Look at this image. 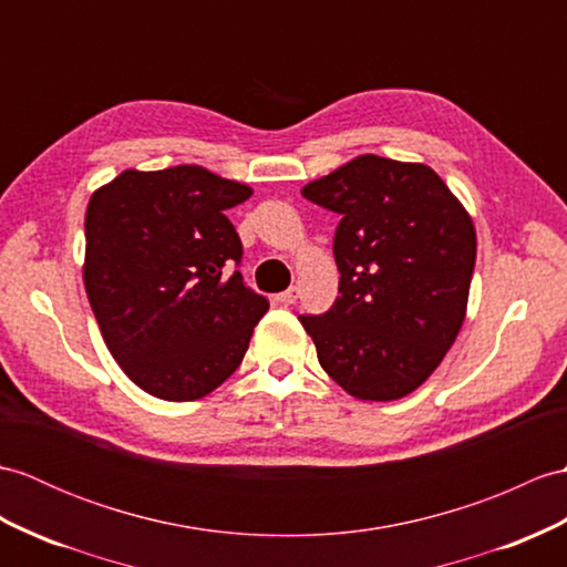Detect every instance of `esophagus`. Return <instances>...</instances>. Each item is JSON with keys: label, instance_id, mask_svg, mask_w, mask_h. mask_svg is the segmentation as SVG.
I'll list each match as a JSON object with an SVG mask.
<instances>
[{"label": "esophagus", "instance_id": "obj_1", "mask_svg": "<svg viewBox=\"0 0 567 567\" xmlns=\"http://www.w3.org/2000/svg\"><path fill=\"white\" fill-rule=\"evenodd\" d=\"M297 299H299V287H297V285H292L289 289H285L282 295H278V301H282L285 307H292Z\"/></svg>", "mask_w": 567, "mask_h": 567}]
</instances>
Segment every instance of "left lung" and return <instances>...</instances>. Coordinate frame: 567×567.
I'll return each instance as SVG.
<instances>
[{"label": "left lung", "mask_w": 567, "mask_h": 567, "mask_svg": "<svg viewBox=\"0 0 567 567\" xmlns=\"http://www.w3.org/2000/svg\"><path fill=\"white\" fill-rule=\"evenodd\" d=\"M301 195L340 215V297L321 316H299L321 367L354 399L408 396L462 331L476 266L468 213L430 166L377 154Z\"/></svg>", "instance_id": "obj_1"}]
</instances>
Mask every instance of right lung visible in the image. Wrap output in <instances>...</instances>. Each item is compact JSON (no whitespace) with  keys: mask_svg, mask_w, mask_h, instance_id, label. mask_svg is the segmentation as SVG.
<instances>
[{"mask_svg":"<svg viewBox=\"0 0 567 567\" xmlns=\"http://www.w3.org/2000/svg\"><path fill=\"white\" fill-rule=\"evenodd\" d=\"M244 183L203 166L127 168L91 195L84 287L121 370L164 401H195L241 364L268 299L244 285L227 209Z\"/></svg>","mask_w":567,"mask_h":567,"instance_id":"right-lung-1","label":"right lung"}]
</instances>
